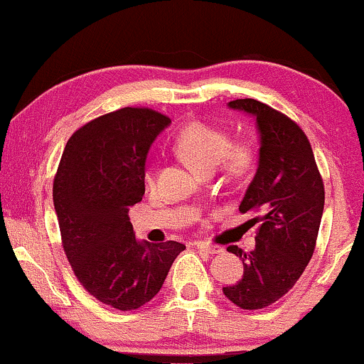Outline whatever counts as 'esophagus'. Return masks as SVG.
<instances>
[{
  "label": "esophagus",
  "instance_id": "1",
  "mask_svg": "<svg viewBox=\"0 0 364 364\" xmlns=\"http://www.w3.org/2000/svg\"><path fill=\"white\" fill-rule=\"evenodd\" d=\"M196 248L200 250V251H204V253H208V255H218V253H221V251H223L221 246L204 243V241H197Z\"/></svg>",
  "mask_w": 364,
  "mask_h": 364
}]
</instances>
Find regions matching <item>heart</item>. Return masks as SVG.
Masks as SVG:
<instances>
[{"label":"heart","instance_id":"1","mask_svg":"<svg viewBox=\"0 0 364 364\" xmlns=\"http://www.w3.org/2000/svg\"><path fill=\"white\" fill-rule=\"evenodd\" d=\"M178 151L203 172H210L221 164L223 172L230 178H241L255 164V150L248 141H232L226 129L205 121H192L177 138ZM156 178L155 164L145 168V183L151 187Z\"/></svg>","mask_w":364,"mask_h":364}]
</instances>
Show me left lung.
I'll return each mask as SVG.
<instances>
[{
	"label": "left lung",
	"instance_id": "left-lung-1",
	"mask_svg": "<svg viewBox=\"0 0 364 364\" xmlns=\"http://www.w3.org/2000/svg\"><path fill=\"white\" fill-rule=\"evenodd\" d=\"M232 109L257 118L262 146L253 182L240 213L259 223L253 251L228 246L243 262V278L223 287L224 295L245 311H259L280 300L311 262L324 210V182L311 141L289 116L257 100H236Z\"/></svg>",
	"mask_w": 364,
	"mask_h": 364
}]
</instances>
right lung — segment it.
I'll return each mask as SVG.
<instances>
[{
  "label": "right lung",
  "mask_w": 364,
  "mask_h": 364,
  "mask_svg": "<svg viewBox=\"0 0 364 364\" xmlns=\"http://www.w3.org/2000/svg\"><path fill=\"white\" fill-rule=\"evenodd\" d=\"M170 118L123 107L89 121L69 138L53 177L62 248L79 284L118 311H136L164 285L178 241H136L129 205L145 194V160Z\"/></svg>",
  "instance_id": "obj_1"
}]
</instances>
